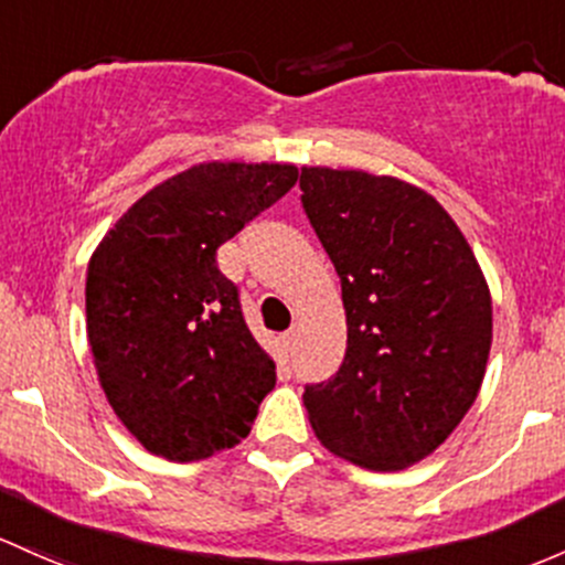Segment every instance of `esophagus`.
Here are the masks:
<instances>
[{"label":"esophagus","mask_w":565,"mask_h":565,"mask_svg":"<svg viewBox=\"0 0 565 565\" xmlns=\"http://www.w3.org/2000/svg\"><path fill=\"white\" fill-rule=\"evenodd\" d=\"M281 341H284V347H287V352H295V347H298V330H287L281 335Z\"/></svg>","instance_id":"esophagus-1"}]
</instances>
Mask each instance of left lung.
<instances>
[{
  "mask_svg": "<svg viewBox=\"0 0 565 565\" xmlns=\"http://www.w3.org/2000/svg\"><path fill=\"white\" fill-rule=\"evenodd\" d=\"M302 207L341 278L347 354L302 403L332 455L401 471L433 455L482 387L492 298L466 235L419 186L302 168Z\"/></svg>",
  "mask_w": 565,
  "mask_h": 565,
  "instance_id": "obj_1",
  "label": "left lung"
}]
</instances>
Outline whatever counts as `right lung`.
Here are the masks:
<instances>
[{
    "label": "right lung",
    "instance_id": "right-lung-1",
    "mask_svg": "<svg viewBox=\"0 0 565 565\" xmlns=\"http://www.w3.org/2000/svg\"><path fill=\"white\" fill-rule=\"evenodd\" d=\"M295 181V164H194L142 194L88 259L94 367L151 455L203 460L252 430L276 362L246 328L216 248Z\"/></svg>",
    "mask_w": 565,
    "mask_h": 565
}]
</instances>
